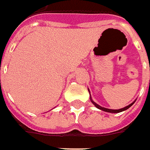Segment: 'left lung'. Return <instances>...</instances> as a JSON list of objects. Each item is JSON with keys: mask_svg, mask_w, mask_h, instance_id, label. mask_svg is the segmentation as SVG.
<instances>
[{"mask_svg": "<svg viewBox=\"0 0 150 150\" xmlns=\"http://www.w3.org/2000/svg\"><path fill=\"white\" fill-rule=\"evenodd\" d=\"M88 92H89V90H88ZM90 100H91L92 103L93 104V105H94L95 106L97 107L98 109H99V110H103V111H105V112H112V113H115V112H116V113H117V112H122V111H125V110H128V109H129V107H130V106H132V105H133V103H134V101H133V103H131L130 105H129L124 107V108H122V109H120V110H110V109H106V108H104V107L100 106L99 105H98V104H97V103H95L94 101L92 100L91 97H90Z\"/></svg>", "mask_w": 150, "mask_h": 150, "instance_id": "left-lung-1", "label": "left lung"}]
</instances>
